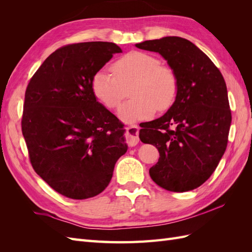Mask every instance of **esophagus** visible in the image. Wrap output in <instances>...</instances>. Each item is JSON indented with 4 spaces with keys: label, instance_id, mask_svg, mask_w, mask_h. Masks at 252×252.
I'll return each mask as SVG.
<instances>
[{
    "label": "esophagus",
    "instance_id": "obj_1",
    "mask_svg": "<svg viewBox=\"0 0 252 252\" xmlns=\"http://www.w3.org/2000/svg\"><path fill=\"white\" fill-rule=\"evenodd\" d=\"M138 132H139V128L138 126L135 125H131L128 126L126 128V133H127V143L129 146H135L136 144L139 143V136H138Z\"/></svg>",
    "mask_w": 252,
    "mask_h": 252
}]
</instances>
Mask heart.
<instances>
[{"label":"heart","mask_w":252,"mask_h":252,"mask_svg":"<svg viewBox=\"0 0 252 252\" xmlns=\"http://www.w3.org/2000/svg\"><path fill=\"white\" fill-rule=\"evenodd\" d=\"M111 70L101 69L95 73L93 91L103 105L113 109L123 100L125 87L133 82L130 88L132 98L122 104L118 110L119 117L127 123L149 119L158 108H169L177 96L175 72L150 53L128 52L114 61Z\"/></svg>","instance_id":"heart-1"}]
</instances>
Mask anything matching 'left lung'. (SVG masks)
Listing matches in <instances>:
<instances>
[{
  "instance_id": "left-lung-1",
  "label": "left lung",
  "mask_w": 252,
  "mask_h": 252,
  "mask_svg": "<svg viewBox=\"0 0 252 252\" xmlns=\"http://www.w3.org/2000/svg\"><path fill=\"white\" fill-rule=\"evenodd\" d=\"M135 47L158 52L178 78L171 107L140 124L141 141L159 152L150 178L169 191L195 189L210 178L227 147L231 111L225 80L212 61L183 37L165 36Z\"/></svg>"
}]
</instances>
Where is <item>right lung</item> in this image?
I'll list each match as a JSON object with an SVG mask.
<instances>
[{
  "label": "right lung",
  "instance_id": "add662e5",
  "mask_svg": "<svg viewBox=\"0 0 252 252\" xmlns=\"http://www.w3.org/2000/svg\"><path fill=\"white\" fill-rule=\"evenodd\" d=\"M120 52L109 42L66 45L44 61L27 86L22 132L30 162L69 199L101 193L127 151L124 125L93 91L95 73Z\"/></svg>",
  "mask_w": 252,
  "mask_h": 252
}]
</instances>
